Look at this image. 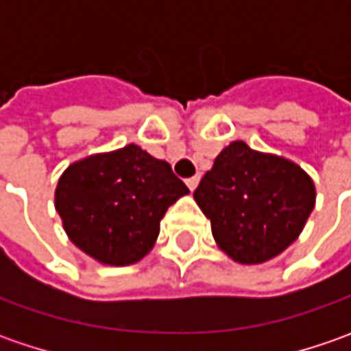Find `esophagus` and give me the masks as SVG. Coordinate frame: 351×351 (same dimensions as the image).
I'll return each instance as SVG.
<instances>
[{
  "label": "esophagus",
  "mask_w": 351,
  "mask_h": 351,
  "mask_svg": "<svg viewBox=\"0 0 351 351\" xmlns=\"http://www.w3.org/2000/svg\"><path fill=\"white\" fill-rule=\"evenodd\" d=\"M187 187H189V191H195V187L199 185V176H195V178H189L187 180Z\"/></svg>",
  "instance_id": "esophagus-1"
}]
</instances>
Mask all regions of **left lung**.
Instances as JSON below:
<instances>
[{
    "label": "left lung",
    "instance_id": "1",
    "mask_svg": "<svg viewBox=\"0 0 351 351\" xmlns=\"http://www.w3.org/2000/svg\"><path fill=\"white\" fill-rule=\"evenodd\" d=\"M217 246L238 263H263L303 232L317 189L299 164L234 141L215 158L193 193Z\"/></svg>",
    "mask_w": 351,
    "mask_h": 351
}]
</instances>
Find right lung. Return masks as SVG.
Listing matches in <instances>:
<instances>
[{
  "instance_id": "add662e5",
  "label": "right lung",
  "mask_w": 351,
  "mask_h": 351,
  "mask_svg": "<svg viewBox=\"0 0 351 351\" xmlns=\"http://www.w3.org/2000/svg\"><path fill=\"white\" fill-rule=\"evenodd\" d=\"M187 193L168 162L127 144L70 164L54 207L84 254L105 265H130L152 250L168 207Z\"/></svg>"
}]
</instances>
